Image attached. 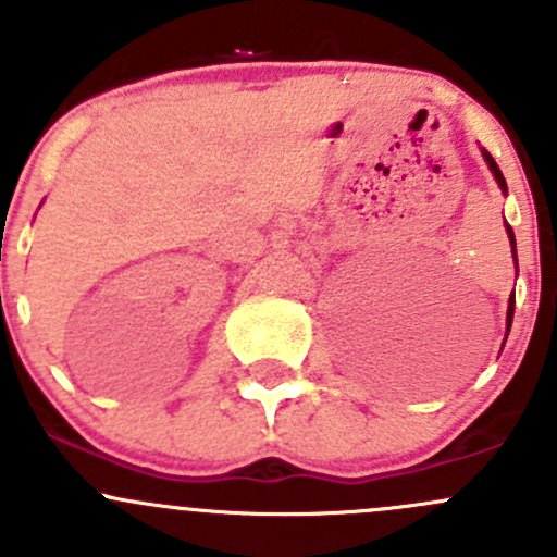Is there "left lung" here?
<instances>
[{"mask_svg": "<svg viewBox=\"0 0 557 557\" xmlns=\"http://www.w3.org/2000/svg\"><path fill=\"white\" fill-rule=\"evenodd\" d=\"M482 156H485V161H487V166H491L493 177H496L498 188H502L504 194H507V180H504V174H502V170H498L496 161H493V156L487 153V150H482ZM504 226H507L509 245H512V256H515V269H518V250H515V232H512V226H509L507 221H504ZM512 314H515V296H512V299H509V310H507V331H509V325H512Z\"/></svg>", "mask_w": 557, "mask_h": 557, "instance_id": "obj_1", "label": "left lung"}]
</instances>
